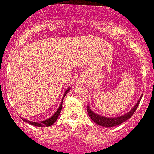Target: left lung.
I'll use <instances>...</instances> for the list:
<instances>
[{
	"label": "left lung",
	"mask_w": 154,
	"mask_h": 154,
	"mask_svg": "<svg viewBox=\"0 0 154 154\" xmlns=\"http://www.w3.org/2000/svg\"><path fill=\"white\" fill-rule=\"evenodd\" d=\"M141 98H142V97L140 98L138 101H137V103H136V105L134 106L133 109H132L130 112H128V114H125V115L123 116H119V117L109 118V117H105V116L98 115V114H95V113L93 112V111L90 109V107L88 106H87V111H88V114H89L90 117L91 118V119L93 120L95 123L98 124V125H100V126L106 127V128H111V127L119 125L120 124L124 122L125 121H126V120L130 119V118L133 115V114L135 113L136 109H137Z\"/></svg>",
	"instance_id": "8db88e82"
}]
</instances>
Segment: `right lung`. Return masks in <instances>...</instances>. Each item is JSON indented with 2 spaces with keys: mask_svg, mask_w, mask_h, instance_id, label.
I'll use <instances>...</instances> for the list:
<instances>
[{
  "mask_svg": "<svg viewBox=\"0 0 154 154\" xmlns=\"http://www.w3.org/2000/svg\"><path fill=\"white\" fill-rule=\"evenodd\" d=\"M69 89H70V88H69L68 90H66V91H65L64 94H63L62 100H61V105L59 106V109H58V110L56 111V112L55 113L54 115L51 116V118H49V119H48L46 120H44V121L40 122H30V121H29V120H26L25 119H22L24 120V121L25 122L31 124V125H34V126H37V127H49V126H51V125H52L53 124H54L55 122H56V120H57L58 117H59V115L60 112H61V106H62L63 100V98H64L65 95H66V93H68L69 91Z\"/></svg>",
  "mask_w": 154,
  "mask_h": 154,
  "instance_id": "add662e5",
  "label": "right lung"
}]
</instances>
